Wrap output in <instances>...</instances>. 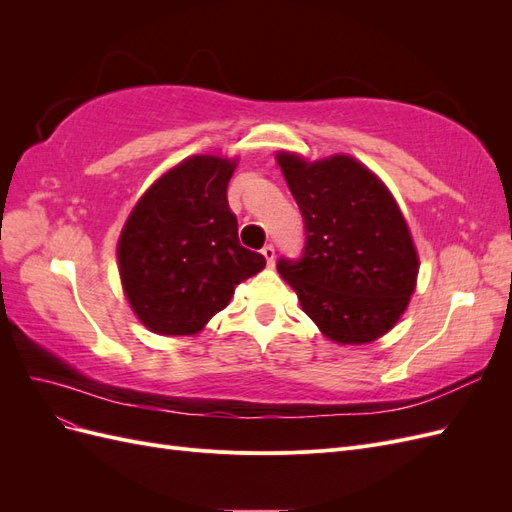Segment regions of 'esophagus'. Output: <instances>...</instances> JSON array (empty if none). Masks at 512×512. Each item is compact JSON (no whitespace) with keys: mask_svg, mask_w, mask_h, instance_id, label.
Listing matches in <instances>:
<instances>
[{"mask_svg":"<svg viewBox=\"0 0 512 512\" xmlns=\"http://www.w3.org/2000/svg\"><path fill=\"white\" fill-rule=\"evenodd\" d=\"M262 256H265L267 265H269V267H273V262H275V247H273L271 243L262 247Z\"/></svg>","mask_w":512,"mask_h":512,"instance_id":"esophagus-1","label":"esophagus"}]
</instances>
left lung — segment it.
Segmentation results:
<instances>
[{"instance_id":"left-lung-1","label":"left lung","mask_w":512,"mask_h":512,"mask_svg":"<svg viewBox=\"0 0 512 512\" xmlns=\"http://www.w3.org/2000/svg\"><path fill=\"white\" fill-rule=\"evenodd\" d=\"M277 164L305 222L301 258H280L277 271L335 344L374 342L404 314L418 275L393 194L350 156L305 162L280 151Z\"/></svg>"}]
</instances>
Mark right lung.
<instances>
[{"label":"right lung","instance_id":"1","mask_svg":"<svg viewBox=\"0 0 512 512\" xmlns=\"http://www.w3.org/2000/svg\"><path fill=\"white\" fill-rule=\"evenodd\" d=\"M237 160L192 156L138 200L121 230L117 258L126 297L145 327L194 335L228 305L237 284L265 269L245 250L228 207Z\"/></svg>","mask_w":512,"mask_h":512}]
</instances>
